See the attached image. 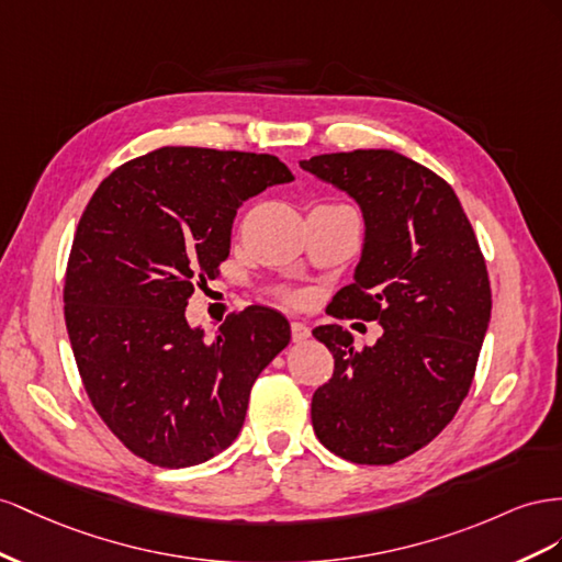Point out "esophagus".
Listing matches in <instances>:
<instances>
[{
  "mask_svg": "<svg viewBox=\"0 0 562 562\" xmlns=\"http://www.w3.org/2000/svg\"><path fill=\"white\" fill-rule=\"evenodd\" d=\"M292 339L296 341V344H303V341H308L311 339V327L306 325V323H292Z\"/></svg>",
  "mask_w": 562,
  "mask_h": 562,
  "instance_id": "1",
  "label": "esophagus"
}]
</instances>
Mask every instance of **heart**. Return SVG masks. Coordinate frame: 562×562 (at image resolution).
I'll return each instance as SVG.
<instances>
[{
    "label": "heart",
    "mask_w": 562,
    "mask_h": 562,
    "mask_svg": "<svg viewBox=\"0 0 562 562\" xmlns=\"http://www.w3.org/2000/svg\"><path fill=\"white\" fill-rule=\"evenodd\" d=\"M290 301H299V296H296V294H290Z\"/></svg>",
    "instance_id": "b5f03b06"
}]
</instances>
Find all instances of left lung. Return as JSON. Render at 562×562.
Wrapping results in <instances>:
<instances>
[{"mask_svg":"<svg viewBox=\"0 0 562 562\" xmlns=\"http://www.w3.org/2000/svg\"><path fill=\"white\" fill-rule=\"evenodd\" d=\"M299 167L344 190L364 221L352 282L327 313L383 327L364 350L341 325L313 329L334 356L313 395L315 436L348 461L395 463L436 438L471 389L492 313L485 259L452 186L405 155L329 153Z\"/></svg>","mask_w":562,"mask_h":562,"instance_id":"8db88e82","label":"left lung"}]
</instances>
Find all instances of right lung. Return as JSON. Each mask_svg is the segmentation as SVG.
Wrapping results in <instances>:
<instances>
[{
  "label": "right lung",
  "instance_id": "add662e5",
  "mask_svg": "<svg viewBox=\"0 0 562 562\" xmlns=\"http://www.w3.org/2000/svg\"><path fill=\"white\" fill-rule=\"evenodd\" d=\"M292 181L272 155L159 148L112 171L79 218L63 292L77 370L108 428L155 467L233 445L254 381L292 341L266 306L228 315L214 339L186 319L228 259L239 206Z\"/></svg>",
  "mask_w": 562,
  "mask_h": 562
}]
</instances>
